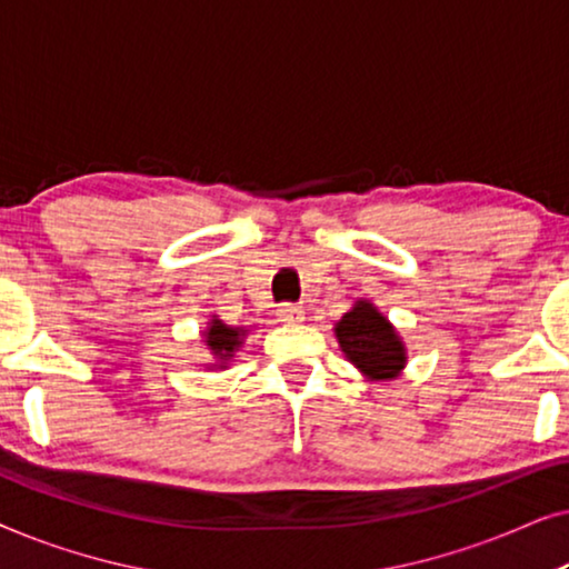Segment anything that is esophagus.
<instances>
[{
    "label": "esophagus",
    "instance_id": "esophagus-1",
    "mask_svg": "<svg viewBox=\"0 0 569 569\" xmlns=\"http://www.w3.org/2000/svg\"><path fill=\"white\" fill-rule=\"evenodd\" d=\"M279 321H287V323H298L302 321V316H306V310H302V306H295V302H282L277 310Z\"/></svg>",
    "mask_w": 569,
    "mask_h": 569
}]
</instances>
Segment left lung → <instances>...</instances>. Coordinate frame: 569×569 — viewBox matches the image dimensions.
I'll return each mask as SVG.
<instances>
[{"label": "left lung", "mask_w": 569, "mask_h": 569, "mask_svg": "<svg viewBox=\"0 0 569 569\" xmlns=\"http://www.w3.org/2000/svg\"><path fill=\"white\" fill-rule=\"evenodd\" d=\"M341 352L370 378H393L403 368L407 357L393 326L372 308V302H357L337 323Z\"/></svg>", "instance_id": "obj_1"}]
</instances>
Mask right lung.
I'll return each instance as SVG.
<instances>
[{"label": "right lung", "instance_id": "add662e5", "mask_svg": "<svg viewBox=\"0 0 569 569\" xmlns=\"http://www.w3.org/2000/svg\"><path fill=\"white\" fill-rule=\"evenodd\" d=\"M207 347L220 357V360H230L232 352L243 345V329H232V326H224L222 321H212V326L204 331Z\"/></svg>", "mask_w": 569, "mask_h": 569}]
</instances>
